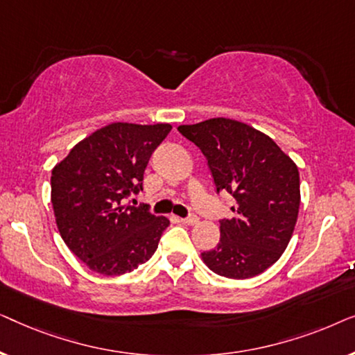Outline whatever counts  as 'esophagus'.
I'll use <instances>...</instances> for the list:
<instances>
[{"label": "esophagus", "mask_w": 355, "mask_h": 355, "mask_svg": "<svg viewBox=\"0 0 355 355\" xmlns=\"http://www.w3.org/2000/svg\"><path fill=\"white\" fill-rule=\"evenodd\" d=\"M181 223H184V225H197L198 216L197 215H189L187 218H181Z\"/></svg>", "instance_id": "1"}]
</instances>
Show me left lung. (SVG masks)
I'll return each mask as SVG.
<instances>
[{
    "instance_id": "left-lung-1",
    "label": "left lung",
    "mask_w": 355,
    "mask_h": 355,
    "mask_svg": "<svg viewBox=\"0 0 355 355\" xmlns=\"http://www.w3.org/2000/svg\"><path fill=\"white\" fill-rule=\"evenodd\" d=\"M179 132L205 155L216 192L234 197L232 216L220 220V242L202 252L216 275L247 279L283 255L300 205L295 163L260 130L226 118L179 125Z\"/></svg>"
}]
</instances>
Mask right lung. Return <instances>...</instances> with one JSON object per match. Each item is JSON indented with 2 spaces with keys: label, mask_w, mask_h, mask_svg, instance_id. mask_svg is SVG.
<instances>
[{
  "label": "right lung",
  "mask_w": 355,
  "mask_h": 355,
  "mask_svg": "<svg viewBox=\"0 0 355 355\" xmlns=\"http://www.w3.org/2000/svg\"><path fill=\"white\" fill-rule=\"evenodd\" d=\"M169 124L113 123L80 140L51 171L58 230L72 254L92 271L118 276L157 250L169 226L147 205H123L142 191L144 171Z\"/></svg>",
  "instance_id": "1"
}]
</instances>
